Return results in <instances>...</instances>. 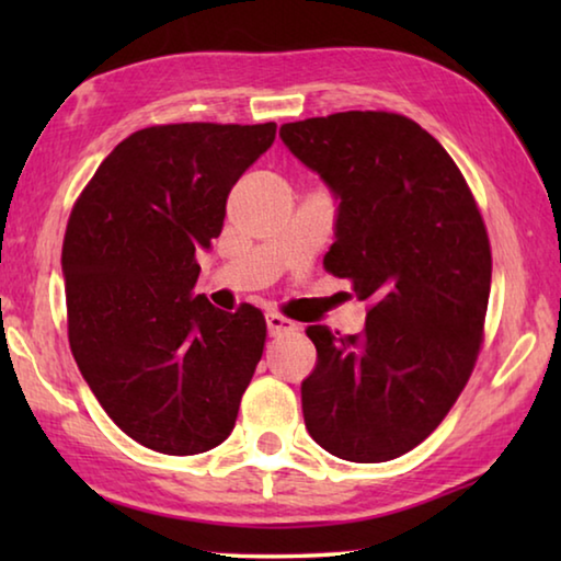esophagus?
Wrapping results in <instances>:
<instances>
[{
	"instance_id": "esophagus-1",
	"label": "esophagus",
	"mask_w": 561,
	"mask_h": 561,
	"mask_svg": "<svg viewBox=\"0 0 561 561\" xmlns=\"http://www.w3.org/2000/svg\"><path fill=\"white\" fill-rule=\"evenodd\" d=\"M299 327L294 324L291 319L282 317V314H267V331L270 336H282V334H291V331H297Z\"/></svg>"
}]
</instances>
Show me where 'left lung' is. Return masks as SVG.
Listing matches in <instances>:
<instances>
[{"instance_id": "1", "label": "left lung", "mask_w": 561, "mask_h": 561, "mask_svg": "<svg viewBox=\"0 0 561 561\" xmlns=\"http://www.w3.org/2000/svg\"><path fill=\"white\" fill-rule=\"evenodd\" d=\"M279 138L341 201L324 267L368 301L360 334L307 329L304 423L341 460H393L438 428L478 360L485 222L448 150L401 113H331L284 123Z\"/></svg>"}]
</instances>
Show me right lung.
I'll list each match as a JSON object with an SVG mask.
<instances>
[{"mask_svg": "<svg viewBox=\"0 0 561 561\" xmlns=\"http://www.w3.org/2000/svg\"><path fill=\"white\" fill-rule=\"evenodd\" d=\"M274 136L277 123L136 130L73 203L61 250L71 354L111 421L150 450L197 455L234 428L267 321L195 294V250L222 232L227 195Z\"/></svg>", "mask_w": 561, "mask_h": 561, "instance_id": "obj_1", "label": "right lung"}]
</instances>
